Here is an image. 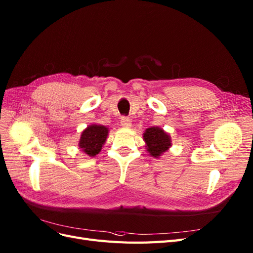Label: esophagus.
I'll list each match as a JSON object with an SVG mask.
<instances>
[{
    "label": "esophagus",
    "mask_w": 253,
    "mask_h": 253,
    "mask_svg": "<svg viewBox=\"0 0 253 253\" xmlns=\"http://www.w3.org/2000/svg\"><path fill=\"white\" fill-rule=\"evenodd\" d=\"M120 126L123 127H130V126H132V121L127 117H123L120 120Z\"/></svg>",
    "instance_id": "1"
}]
</instances>
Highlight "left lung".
<instances>
[{
  "instance_id": "left-lung-1",
  "label": "left lung",
  "mask_w": 253,
  "mask_h": 253,
  "mask_svg": "<svg viewBox=\"0 0 253 253\" xmlns=\"http://www.w3.org/2000/svg\"><path fill=\"white\" fill-rule=\"evenodd\" d=\"M143 140L147 153L154 158H160L171 146V138L169 134L159 126L146 128L143 133Z\"/></svg>"
}]
</instances>
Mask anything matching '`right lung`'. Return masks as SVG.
Masks as SVG:
<instances>
[{"label": "right lung", "instance_id": "1", "mask_svg": "<svg viewBox=\"0 0 253 253\" xmlns=\"http://www.w3.org/2000/svg\"><path fill=\"white\" fill-rule=\"evenodd\" d=\"M109 135V128L101 125H90L86 126L81 135L78 146L90 157L96 156L106 143Z\"/></svg>", "mask_w": 253, "mask_h": 253}]
</instances>
